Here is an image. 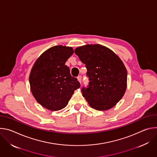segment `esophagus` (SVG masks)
I'll list each match as a JSON object with an SVG mask.
<instances>
[{
    "mask_svg": "<svg viewBox=\"0 0 157 157\" xmlns=\"http://www.w3.org/2000/svg\"><path fill=\"white\" fill-rule=\"evenodd\" d=\"M78 79L79 82L81 83V80H82V77H81V76H79L78 77Z\"/></svg>",
    "mask_w": 157,
    "mask_h": 157,
    "instance_id": "34e87169",
    "label": "esophagus"
}]
</instances>
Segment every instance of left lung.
Wrapping results in <instances>:
<instances>
[{"mask_svg":"<svg viewBox=\"0 0 157 157\" xmlns=\"http://www.w3.org/2000/svg\"><path fill=\"white\" fill-rule=\"evenodd\" d=\"M86 65L89 84L81 91L88 104L98 110L113 107L127 88L125 67L113 51L101 44H86L75 50Z\"/></svg>","mask_w":157,"mask_h":157,"instance_id":"8db88e82","label":"left lung"}]
</instances>
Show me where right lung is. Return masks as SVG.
Instances as JSON below:
<instances>
[{"label": "right lung", "instance_id": "right-lung-1", "mask_svg": "<svg viewBox=\"0 0 157 157\" xmlns=\"http://www.w3.org/2000/svg\"><path fill=\"white\" fill-rule=\"evenodd\" d=\"M71 47H53L41 55L29 77L31 91L38 102L50 110H59L68 104L75 90L80 87L71 76L66 61L73 54Z\"/></svg>", "mask_w": 157, "mask_h": 157}]
</instances>
